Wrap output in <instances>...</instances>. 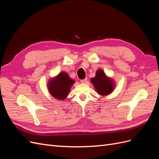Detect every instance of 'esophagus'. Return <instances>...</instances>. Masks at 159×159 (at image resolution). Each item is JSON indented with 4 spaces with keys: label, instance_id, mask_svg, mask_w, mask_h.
Here are the masks:
<instances>
[{
    "label": "esophagus",
    "instance_id": "1",
    "mask_svg": "<svg viewBox=\"0 0 159 159\" xmlns=\"http://www.w3.org/2000/svg\"><path fill=\"white\" fill-rule=\"evenodd\" d=\"M87 81H88V79L87 78H85V79H84V80H81L80 81V82L81 83V84H86L87 83Z\"/></svg>",
    "mask_w": 159,
    "mask_h": 159
}]
</instances>
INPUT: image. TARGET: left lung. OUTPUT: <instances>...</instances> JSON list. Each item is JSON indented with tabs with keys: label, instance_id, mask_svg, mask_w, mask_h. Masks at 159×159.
Instances as JSON below:
<instances>
[{
	"label": "left lung",
	"instance_id": "left-lung-1",
	"mask_svg": "<svg viewBox=\"0 0 159 159\" xmlns=\"http://www.w3.org/2000/svg\"><path fill=\"white\" fill-rule=\"evenodd\" d=\"M91 82L96 92L103 97L111 93L115 88L114 80L107 76L102 69L96 71L95 76L91 79Z\"/></svg>",
	"mask_w": 159,
	"mask_h": 159
}]
</instances>
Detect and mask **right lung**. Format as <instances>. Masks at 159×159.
Segmentation results:
<instances>
[{
  "instance_id": "1",
  "label": "right lung",
  "mask_w": 159,
  "mask_h": 159,
  "mask_svg": "<svg viewBox=\"0 0 159 159\" xmlns=\"http://www.w3.org/2000/svg\"><path fill=\"white\" fill-rule=\"evenodd\" d=\"M75 80L71 79L65 71H61L51 78L48 83V89L50 95L57 100L64 101L70 93Z\"/></svg>"
}]
</instances>
